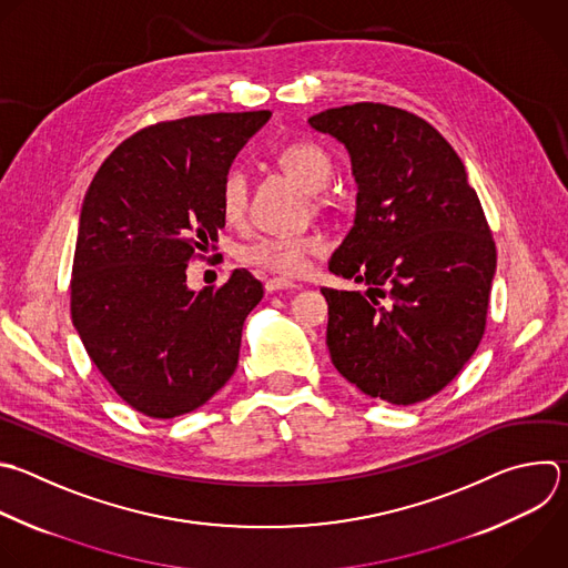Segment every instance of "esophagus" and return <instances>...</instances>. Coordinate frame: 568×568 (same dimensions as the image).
<instances>
[{"instance_id":"obj_1","label":"esophagus","mask_w":568,"mask_h":568,"mask_svg":"<svg viewBox=\"0 0 568 568\" xmlns=\"http://www.w3.org/2000/svg\"><path fill=\"white\" fill-rule=\"evenodd\" d=\"M301 285L294 283V281H287V278H270L265 283V290L267 292H278V290H298Z\"/></svg>"}]
</instances>
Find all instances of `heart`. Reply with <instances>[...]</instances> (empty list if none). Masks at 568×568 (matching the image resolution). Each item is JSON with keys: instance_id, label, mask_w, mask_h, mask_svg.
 Returning a JSON list of instances; mask_svg holds the SVG:
<instances>
[{"instance_id": "obj_1", "label": "heart", "mask_w": 568, "mask_h": 568, "mask_svg": "<svg viewBox=\"0 0 568 568\" xmlns=\"http://www.w3.org/2000/svg\"><path fill=\"white\" fill-rule=\"evenodd\" d=\"M281 166L301 182L307 192H321L327 186L334 164L329 153L312 142L296 140L281 149ZM250 201V182L243 169L234 166L227 171L221 186V212L230 223L243 221ZM325 250V239L321 234H270L258 236L239 250L241 261L278 272V274H301L310 256H316Z\"/></svg>"}]
</instances>
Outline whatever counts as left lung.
<instances>
[{"instance_id": "1", "label": "left lung", "mask_w": 568, "mask_h": 568, "mask_svg": "<svg viewBox=\"0 0 568 568\" xmlns=\"http://www.w3.org/2000/svg\"><path fill=\"white\" fill-rule=\"evenodd\" d=\"M307 122L345 144L358 189L329 272L367 292L321 290L332 363L372 399L426 402L486 329L497 252L477 192L446 138L410 111L356 102Z\"/></svg>"}]
</instances>
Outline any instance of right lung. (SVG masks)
<instances>
[{"label": "right lung", "instance_id": "obj_1", "mask_svg": "<svg viewBox=\"0 0 568 568\" xmlns=\"http://www.w3.org/2000/svg\"><path fill=\"white\" fill-rule=\"evenodd\" d=\"M270 111L151 124L102 162L82 203L71 316L87 354L133 410L173 419L207 404L234 374L263 285L234 270L186 287V265L214 250L223 180Z\"/></svg>", "mask_w": 568, "mask_h": 568}]
</instances>
